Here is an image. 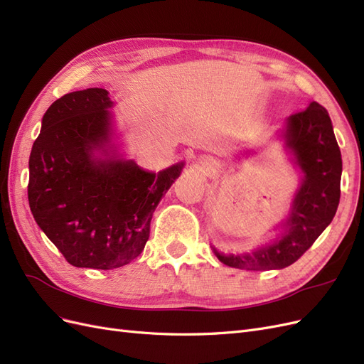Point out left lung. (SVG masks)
Returning a JSON list of instances; mask_svg holds the SVG:
<instances>
[{
    "label": "left lung",
    "mask_w": 364,
    "mask_h": 364,
    "mask_svg": "<svg viewBox=\"0 0 364 364\" xmlns=\"http://www.w3.org/2000/svg\"><path fill=\"white\" fill-rule=\"evenodd\" d=\"M284 150L301 174L287 217L269 243L243 253H225L211 245L225 266L241 270H279L299 259L333 222L340 202L341 153L326 109L311 102L302 112L285 118L278 132ZM253 149L240 155L250 158Z\"/></svg>",
    "instance_id": "8db88e82"
}]
</instances>
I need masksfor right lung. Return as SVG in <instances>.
I'll use <instances>...</instances> for the list:
<instances>
[{"label": "right lung", "instance_id": "obj_1", "mask_svg": "<svg viewBox=\"0 0 364 364\" xmlns=\"http://www.w3.org/2000/svg\"><path fill=\"white\" fill-rule=\"evenodd\" d=\"M114 106L102 87L65 94L43 114L30 153L31 214L74 267L111 270L134 261L185 165L155 173L127 159Z\"/></svg>", "mask_w": 364, "mask_h": 364}]
</instances>
